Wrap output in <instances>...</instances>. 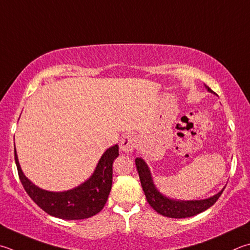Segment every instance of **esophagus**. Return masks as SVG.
<instances>
[{
  "label": "esophagus",
  "instance_id": "34e87169",
  "mask_svg": "<svg viewBox=\"0 0 250 250\" xmlns=\"http://www.w3.org/2000/svg\"><path fill=\"white\" fill-rule=\"evenodd\" d=\"M137 144V140L133 134H126L120 140V151L124 153L132 152Z\"/></svg>",
  "mask_w": 250,
  "mask_h": 250
}]
</instances>
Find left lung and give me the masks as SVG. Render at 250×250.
Masks as SVG:
<instances>
[{
    "label": "left lung",
    "instance_id": "1",
    "mask_svg": "<svg viewBox=\"0 0 250 250\" xmlns=\"http://www.w3.org/2000/svg\"><path fill=\"white\" fill-rule=\"evenodd\" d=\"M206 88L208 92L215 94L213 90L208 87ZM135 166L139 172V177L141 180V186H142L143 191L146 197V200L149 206H151L154 210L160 214L172 217V219H185V217H190L193 215H197L199 213L208 210V208L214 204L217 199L223 192L224 188L208 199H201V200H176V199H171L169 197H166L165 194L160 192V190L156 188L155 184H154L151 170H149L148 166L143 158L137 157L135 158Z\"/></svg>",
    "mask_w": 250,
    "mask_h": 250
}]
</instances>
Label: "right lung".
<instances>
[{
	"label": "right lung",
	"mask_w": 250,
	"mask_h": 250,
	"mask_svg": "<svg viewBox=\"0 0 250 250\" xmlns=\"http://www.w3.org/2000/svg\"><path fill=\"white\" fill-rule=\"evenodd\" d=\"M14 152L22 187L34 202L48 214L62 220H84L97 214L105 207L112 185V164L119 155L118 144L104 152L87 180L66 191H48L31 183L21 168L16 148Z\"/></svg>",
	"instance_id": "right-lung-1"
}]
</instances>
